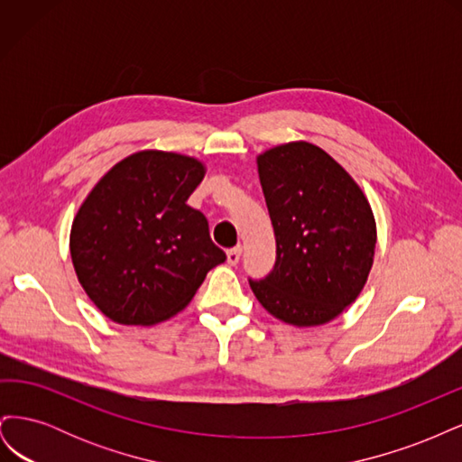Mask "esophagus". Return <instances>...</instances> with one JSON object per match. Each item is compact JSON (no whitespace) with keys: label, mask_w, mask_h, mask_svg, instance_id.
<instances>
[{"label":"esophagus","mask_w":462,"mask_h":462,"mask_svg":"<svg viewBox=\"0 0 462 462\" xmlns=\"http://www.w3.org/2000/svg\"><path fill=\"white\" fill-rule=\"evenodd\" d=\"M241 253H243V248H241V246H235V248L227 250V263H231V265H236V263H239V260H241Z\"/></svg>","instance_id":"esophagus-1"}]
</instances>
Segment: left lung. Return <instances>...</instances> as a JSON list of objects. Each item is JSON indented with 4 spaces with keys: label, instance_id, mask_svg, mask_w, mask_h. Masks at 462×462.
<instances>
[{
    "label": "left lung",
    "instance_id": "left-lung-1",
    "mask_svg": "<svg viewBox=\"0 0 462 462\" xmlns=\"http://www.w3.org/2000/svg\"><path fill=\"white\" fill-rule=\"evenodd\" d=\"M256 163L277 260L262 282L250 279V289L285 324L324 326L368 282L377 239L370 202L345 167L312 143L273 146Z\"/></svg>",
    "mask_w": 462,
    "mask_h": 462
}]
</instances>
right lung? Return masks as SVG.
<instances>
[{
	"instance_id": "1",
	"label": "right lung",
	"mask_w": 462,
	"mask_h": 462,
	"mask_svg": "<svg viewBox=\"0 0 462 462\" xmlns=\"http://www.w3.org/2000/svg\"><path fill=\"white\" fill-rule=\"evenodd\" d=\"M206 163L185 153L141 150L117 162L80 204L69 235L80 287L106 318L156 326L197 295L226 262L206 217L187 204Z\"/></svg>"
}]
</instances>
